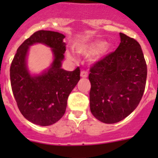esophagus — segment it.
I'll list each match as a JSON object with an SVG mask.
<instances>
[{
	"label": "esophagus",
	"mask_w": 158,
	"mask_h": 158,
	"mask_svg": "<svg viewBox=\"0 0 158 158\" xmlns=\"http://www.w3.org/2000/svg\"><path fill=\"white\" fill-rule=\"evenodd\" d=\"M88 75H89V74H88V72L85 71V70H82L81 73H80V76H81L82 78H87Z\"/></svg>",
	"instance_id": "34e87169"
}]
</instances>
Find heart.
<instances>
[{
    "label": "heart",
    "instance_id": "obj_1",
    "mask_svg": "<svg viewBox=\"0 0 158 158\" xmlns=\"http://www.w3.org/2000/svg\"><path fill=\"white\" fill-rule=\"evenodd\" d=\"M74 50L78 54L84 56H94L95 60H102L110 54L113 50V45L111 43H105L102 40H94L86 43H80L75 46ZM69 59H73L72 55L67 54Z\"/></svg>",
    "mask_w": 158,
    "mask_h": 158
}]
</instances>
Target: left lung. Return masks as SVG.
Wrapping results in <instances>:
<instances>
[{
    "label": "left lung",
    "instance_id": "1",
    "mask_svg": "<svg viewBox=\"0 0 158 158\" xmlns=\"http://www.w3.org/2000/svg\"><path fill=\"white\" fill-rule=\"evenodd\" d=\"M117 49L90 69V110L106 124L117 123L137 107L144 92L147 64L139 43L120 33Z\"/></svg>",
    "mask_w": 158,
    "mask_h": 158
}]
</instances>
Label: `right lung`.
Here are the masks:
<instances>
[{"instance_id":"add662e5","label":"right lung","mask_w":158,"mask_h":158,"mask_svg":"<svg viewBox=\"0 0 158 158\" xmlns=\"http://www.w3.org/2000/svg\"><path fill=\"white\" fill-rule=\"evenodd\" d=\"M65 36L58 32L39 30L26 39L17 50L10 69L11 89L21 114L30 122L48 126L64 115L69 94L80 79V69L67 71L61 68L65 52ZM41 43L51 48L53 63L38 75L27 69L29 48Z\"/></svg>"}]
</instances>
